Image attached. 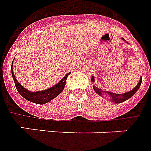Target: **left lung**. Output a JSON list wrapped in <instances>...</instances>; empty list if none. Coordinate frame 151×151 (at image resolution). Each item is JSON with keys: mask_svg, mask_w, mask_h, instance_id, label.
Instances as JSON below:
<instances>
[{"mask_svg": "<svg viewBox=\"0 0 151 151\" xmlns=\"http://www.w3.org/2000/svg\"><path fill=\"white\" fill-rule=\"evenodd\" d=\"M123 40H125L122 38ZM91 81L92 82H95V78L94 76L91 77ZM142 83V77L140 78V80H139V82L138 83V84L136 85V87L134 88H133L132 90L130 91H128V92H126L124 94H116V93H113V92H110V91H102L101 89H99V88L96 87L95 85L93 86V89L95 90L98 95L99 96H102L104 93L106 94L107 96H109L110 99H111V100L112 102H114V104H120V103H123V102L126 101V100H127L128 99H130L131 97L135 94V92L139 90V87H140V85Z\"/></svg>", "mask_w": 151, "mask_h": 151, "instance_id": "1", "label": "left lung"}]
</instances>
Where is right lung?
<instances>
[{
	"mask_svg": "<svg viewBox=\"0 0 151 151\" xmlns=\"http://www.w3.org/2000/svg\"><path fill=\"white\" fill-rule=\"evenodd\" d=\"M13 63V62H12ZM11 72H12V78L15 83V86L17 90L20 95L24 99H26L27 100L30 102H32L34 104H47V102L52 100L53 99H55L57 96H59L62 91H63V88L65 87V83H66L67 78L68 76V75L70 74V72H68L66 76H64L63 79L57 83L56 84L54 85L52 88L46 89L45 91H30L27 90L25 88H24L22 85H20L17 79L15 78L14 73L12 71V65L11 68Z\"/></svg>",
	"mask_w": 151,
	"mask_h": 151,
	"instance_id": "obj_1",
	"label": "right lung"
}]
</instances>
